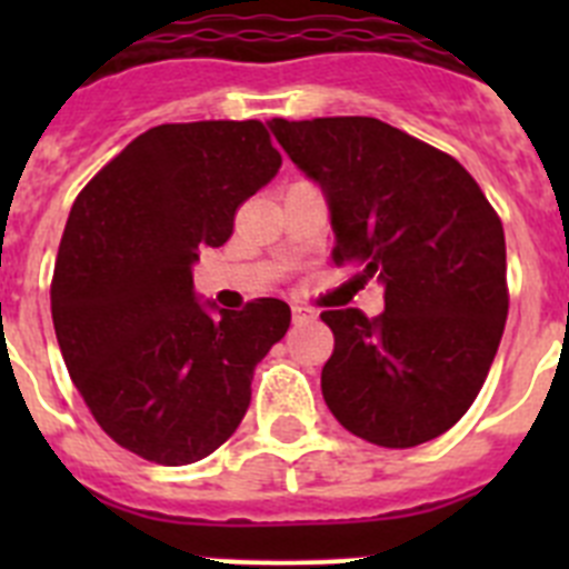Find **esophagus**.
<instances>
[{
    "mask_svg": "<svg viewBox=\"0 0 569 569\" xmlns=\"http://www.w3.org/2000/svg\"><path fill=\"white\" fill-rule=\"evenodd\" d=\"M293 321H310L316 316V310H310V308H305V305H293Z\"/></svg>",
    "mask_w": 569,
    "mask_h": 569,
    "instance_id": "esophagus-1",
    "label": "esophagus"
}]
</instances>
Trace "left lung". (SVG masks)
Listing matches in <instances>:
<instances>
[{"label":"left lung","instance_id":"1","mask_svg":"<svg viewBox=\"0 0 569 569\" xmlns=\"http://www.w3.org/2000/svg\"><path fill=\"white\" fill-rule=\"evenodd\" d=\"M270 130L321 184L336 264L379 279L385 313L325 310L333 356L321 396L345 430L379 447L447 433L479 396L505 333V228L453 156L373 116Z\"/></svg>","mask_w":569,"mask_h":569}]
</instances>
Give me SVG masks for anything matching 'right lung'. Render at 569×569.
Here are the masks:
<instances>
[{
	"mask_svg": "<svg viewBox=\"0 0 569 569\" xmlns=\"http://www.w3.org/2000/svg\"><path fill=\"white\" fill-rule=\"evenodd\" d=\"M281 168L268 128L184 122L144 130L70 208L50 313L84 405L119 447L193 465L236 433L253 370L288 333L281 299L204 310L190 264L233 233L239 204Z\"/></svg>",
	"mask_w": 569,
	"mask_h": 569,
	"instance_id": "1",
	"label": "right lung"
}]
</instances>
